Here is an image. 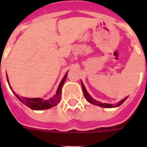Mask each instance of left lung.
I'll use <instances>...</instances> for the list:
<instances>
[{"mask_svg": "<svg viewBox=\"0 0 147 147\" xmlns=\"http://www.w3.org/2000/svg\"><path fill=\"white\" fill-rule=\"evenodd\" d=\"M81 83H82V90H83V93H84V95H85V99L88 101L89 103L92 104V105H97V106H99V107H107V108H111V107H117L123 104L126 100H127V97H126L123 100H121V101H119L118 103H117L115 105H112V104H106V103H101L100 101H98L97 100L94 99V98H92L89 94H88V92H87V90L85 88V85L83 84V82L81 81Z\"/></svg>", "mask_w": 147, "mask_h": 147, "instance_id": "obj_1", "label": "left lung"}]
</instances>
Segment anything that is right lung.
<instances>
[{
  "label": "right lung",
  "mask_w": 147,
  "mask_h": 147,
  "mask_svg": "<svg viewBox=\"0 0 147 147\" xmlns=\"http://www.w3.org/2000/svg\"><path fill=\"white\" fill-rule=\"evenodd\" d=\"M68 71L66 72V74L65 75V76L63 77V78L61 81V82L59 83V87H58L57 92L55 93V94L53 98H50L47 100H44L42 98H20L19 95H17L13 92V94L16 95L18 99H19L20 101H21L23 104H24L25 105H26L27 107L31 108L32 110H36V111H40V110H47L51 108V107H54L55 105H58V103L59 102L60 100V94H61V90H62V85L64 84L65 81L66 79L67 74H68ZM7 82L9 84V80H8L7 75ZM9 86H10V89H11V87H10V84H9Z\"/></svg>",
  "instance_id": "obj_1"
}]
</instances>
